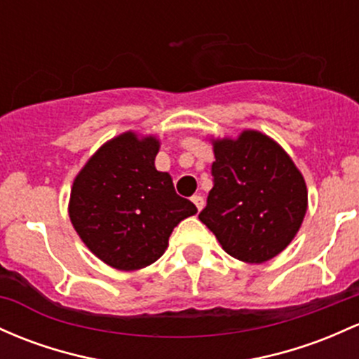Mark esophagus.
<instances>
[{
	"instance_id": "1",
	"label": "esophagus",
	"mask_w": 359,
	"mask_h": 359,
	"mask_svg": "<svg viewBox=\"0 0 359 359\" xmlns=\"http://www.w3.org/2000/svg\"><path fill=\"white\" fill-rule=\"evenodd\" d=\"M192 203L196 204V208H198V210L201 211L204 208V198L201 194H196V196H192Z\"/></svg>"
}]
</instances>
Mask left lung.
<instances>
[{
    "instance_id": "1",
    "label": "left lung",
    "mask_w": 359,
    "mask_h": 359,
    "mask_svg": "<svg viewBox=\"0 0 359 359\" xmlns=\"http://www.w3.org/2000/svg\"><path fill=\"white\" fill-rule=\"evenodd\" d=\"M210 141L215 186L199 219L231 257L271 261L297 237L306 215L302 172L281 144L255 129Z\"/></svg>"
}]
</instances>
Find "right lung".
I'll use <instances>...</instances> for the list:
<instances>
[{"label":"right lung","instance_id":"right-lung-1","mask_svg":"<svg viewBox=\"0 0 359 359\" xmlns=\"http://www.w3.org/2000/svg\"><path fill=\"white\" fill-rule=\"evenodd\" d=\"M160 140L126 131L90 156L71 186L68 215L95 257L137 271L163 255L168 237L198 208L180 198L170 173L156 170Z\"/></svg>","mask_w":359,"mask_h":359}]
</instances>
